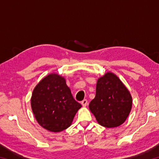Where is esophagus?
<instances>
[{"instance_id": "1", "label": "esophagus", "mask_w": 159, "mask_h": 159, "mask_svg": "<svg viewBox=\"0 0 159 159\" xmlns=\"http://www.w3.org/2000/svg\"><path fill=\"white\" fill-rule=\"evenodd\" d=\"M88 100L87 99H83V100L81 102V104L83 105V107H86L88 105Z\"/></svg>"}]
</instances>
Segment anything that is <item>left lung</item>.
I'll return each mask as SVG.
<instances>
[{
  "label": "left lung",
  "instance_id": "8db88e82",
  "mask_svg": "<svg viewBox=\"0 0 159 159\" xmlns=\"http://www.w3.org/2000/svg\"><path fill=\"white\" fill-rule=\"evenodd\" d=\"M132 104V97L127 88L117 76L107 72L98 80L96 95L89 109L99 125L115 128L125 122Z\"/></svg>",
  "mask_w": 159,
  "mask_h": 159
}]
</instances>
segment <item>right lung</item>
<instances>
[{"mask_svg":"<svg viewBox=\"0 0 159 159\" xmlns=\"http://www.w3.org/2000/svg\"><path fill=\"white\" fill-rule=\"evenodd\" d=\"M31 109L37 122L51 132H61L71 125L81 104L76 102L64 77L50 74L34 89Z\"/></svg>","mask_w":159,"mask_h":159,"instance_id":"add662e5","label":"right lung"}]
</instances>
